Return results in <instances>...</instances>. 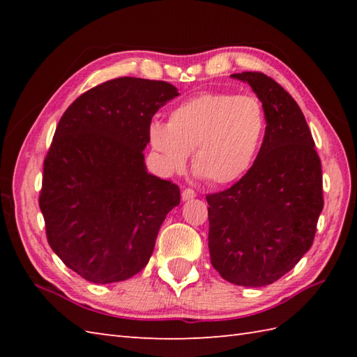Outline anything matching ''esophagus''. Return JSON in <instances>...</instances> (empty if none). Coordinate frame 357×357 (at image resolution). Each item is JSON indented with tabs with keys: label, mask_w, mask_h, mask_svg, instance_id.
<instances>
[{
	"label": "esophagus",
	"mask_w": 357,
	"mask_h": 357,
	"mask_svg": "<svg viewBox=\"0 0 357 357\" xmlns=\"http://www.w3.org/2000/svg\"><path fill=\"white\" fill-rule=\"evenodd\" d=\"M196 198V192L193 190V188H185V190L183 192V199L187 201V199H193Z\"/></svg>",
	"instance_id": "1"
}]
</instances>
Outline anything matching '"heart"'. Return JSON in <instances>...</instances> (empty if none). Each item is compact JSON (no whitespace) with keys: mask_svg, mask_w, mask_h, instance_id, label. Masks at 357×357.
I'll use <instances>...</instances> for the list:
<instances>
[{"mask_svg":"<svg viewBox=\"0 0 357 357\" xmlns=\"http://www.w3.org/2000/svg\"><path fill=\"white\" fill-rule=\"evenodd\" d=\"M265 130L267 115L259 98L210 92L176 105L167 124H151L149 141L165 172L184 170L193 151V169L210 184L225 185L252 169Z\"/></svg>","mask_w":357,"mask_h":357,"instance_id":"1","label":"heart"}]
</instances>
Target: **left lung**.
<instances>
[{
  "mask_svg": "<svg viewBox=\"0 0 357 357\" xmlns=\"http://www.w3.org/2000/svg\"><path fill=\"white\" fill-rule=\"evenodd\" d=\"M231 77L262 101L267 130L252 169L206 196L210 261L231 284L264 287L313 245L324 208L322 165L304 113L282 86L262 72Z\"/></svg>",
  "mask_w": 357,
  "mask_h": 357,
  "instance_id": "1",
  "label": "left lung"
}]
</instances>
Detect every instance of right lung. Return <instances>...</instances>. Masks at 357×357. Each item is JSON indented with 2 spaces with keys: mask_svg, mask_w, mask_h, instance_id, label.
<instances>
[{
  "mask_svg": "<svg viewBox=\"0 0 357 357\" xmlns=\"http://www.w3.org/2000/svg\"><path fill=\"white\" fill-rule=\"evenodd\" d=\"M170 82L115 78L87 90L59 119L44 158L45 236L81 278L110 284L146 267L179 187L149 174L151 118L178 96Z\"/></svg>",
  "mask_w": 357,
  "mask_h": 357,
  "instance_id": "right-lung-1",
  "label": "right lung"
}]
</instances>
